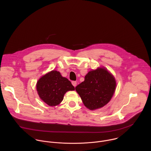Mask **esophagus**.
Listing matches in <instances>:
<instances>
[{
    "instance_id": "34e87169",
    "label": "esophagus",
    "mask_w": 151,
    "mask_h": 151,
    "mask_svg": "<svg viewBox=\"0 0 151 151\" xmlns=\"http://www.w3.org/2000/svg\"><path fill=\"white\" fill-rule=\"evenodd\" d=\"M72 85L74 86V87H75L76 86V84H77V82H76V81H72Z\"/></svg>"
}]
</instances>
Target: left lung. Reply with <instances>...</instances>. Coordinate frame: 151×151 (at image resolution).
I'll return each instance as SVG.
<instances>
[{
    "mask_svg": "<svg viewBox=\"0 0 151 151\" xmlns=\"http://www.w3.org/2000/svg\"><path fill=\"white\" fill-rule=\"evenodd\" d=\"M116 88L114 76L103 68L90 71L75 90L90 110L101 108L111 100Z\"/></svg>",
    "mask_w": 151,
    "mask_h": 151,
    "instance_id": "8db88e82",
    "label": "left lung"
}]
</instances>
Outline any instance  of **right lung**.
<instances>
[{"label":"right lung","mask_w":151,"mask_h":151,"mask_svg":"<svg viewBox=\"0 0 151 151\" xmlns=\"http://www.w3.org/2000/svg\"><path fill=\"white\" fill-rule=\"evenodd\" d=\"M36 90L41 100L50 106H55L62 101L67 91L75 90V87L59 72L52 70L38 80Z\"/></svg>","instance_id":"obj_1"}]
</instances>
